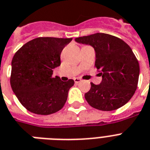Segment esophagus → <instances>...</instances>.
<instances>
[{"label": "esophagus", "instance_id": "obj_1", "mask_svg": "<svg viewBox=\"0 0 150 150\" xmlns=\"http://www.w3.org/2000/svg\"><path fill=\"white\" fill-rule=\"evenodd\" d=\"M74 81H75V83L77 84V83H79V82H80L81 80V79H79V78H75V79H74Z\"/></svg>", "mask_w": 150, "mask_h": 150}]
</instances>
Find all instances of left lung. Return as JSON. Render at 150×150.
I'll list each match as a JSON object with an SVG mask.
<instances>
[{"instance_id":"left-lung-1","label":"left lung","mask_w":150,"mask_h":150,"mask_svg":"<svg viewBox=\"0 0 150 150\" xmlns=\"http://www.w3.org/2000/svg\"><path fill=\"white\" fill-rule=\"evenodd\" d=\"M75 41L94 48L96 67L102 76L101 83H91V88L85 94L88 103L102 111L123 106L134 95L139 76V65L131 47L119 38L104 33Z\"/></svg>"}]
</instances>
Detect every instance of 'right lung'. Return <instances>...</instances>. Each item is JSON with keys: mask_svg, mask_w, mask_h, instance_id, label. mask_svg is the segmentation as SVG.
Segmentation results:
<instances>
[{"mask_svg": "<svg viewBox=\"0 0 150 150\" xmlns=\"http://www.w3.org/2000/svg\"><path fill=\"white\" fill-rule=\"evenodd\" d=\"M72 38H38L28 41L11 62V86L23 106L38 115H50L62 109L75 81L52 77L60 66L61 52Z\"/></svg>", "mask_w": 150, "mask_h": 150, "instance_id": "add662e5", "label": "right lung"}]
</instances>
